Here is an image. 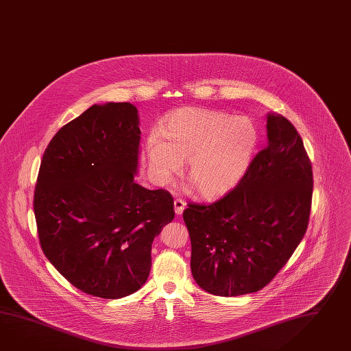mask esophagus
<instances>
[{
    "instance_id": "obj_1",
    "label": "esophagus",
    "mask_w": 351,
    "mask_h": 351,
    "mask_svg": "<svg viewBox=\"0 0 351 351\" xmlns=\"http://www.w3.org/2000/svg\"><path fill=\"white\" fill-rule=\"evenodd\" d=\"M185 202L181 200V199H175L173 200V208H175V213L182 214L184 209H185Z\"/></svg>"
}]
</instances>
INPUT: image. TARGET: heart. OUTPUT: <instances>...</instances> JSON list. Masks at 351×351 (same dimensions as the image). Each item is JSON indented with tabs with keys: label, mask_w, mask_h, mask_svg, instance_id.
Wrapping results in <instances>:
<instances>
[{
	"label": "heart",
	"mask_w": 351,
	"mask_h": 351,
	"mask_svg": "<svg viewBox=\"0 0 351 351\" xmlns=\"http://www.w3.org/2000/svg\"><path fill=\"white\" fill-rule=\"evenodd\" d=\"M260 142L256 123L248 117L197 108L179 109L163 129L145 138L149 175L166 185L188 158V175L204 197H217L234 188L245 176Z\"/></svg>",
	"instance_id": "b5f03b06"
}]
</instances>
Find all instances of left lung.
Masks as SVG:
<instances>
[{
	"label": "left lung",
	"mask_w": 351,
	"mask_h": 351,
	"mask_svg": "<svg viewBox=\"0 0 351 351\" xmlns=\"http://www.w3.org/2000/svg\"><path fill=\"white\" fill-rule=\"evenodd\" d=\"M267 145L237 186L210 206L189 204L184 221L197 285L219 297L263 289L307 231L313 176L289 120L266 115Z\"/></svg>",
	"instance_id": "1"
}]
</instances>
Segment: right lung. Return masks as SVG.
I'll return each instance as SVG.
<instances>
[{"label":"right lung","instance_id":"add662e5","mask_svg":"<svg viewBox=\"0 0 351 351\" xmlns=\"http://www.w3.org/2000/svg\"><path fill=\"white\" fill-rule=\"evenodd\" d=\"M139 141L133 104H95L51 138L36 180L44 255L77 289L105 300L147 282L154 237L175 217L170 193L134 181Z\"/></svg>","mask_w":351,"mask_h":351}]
</instances>
